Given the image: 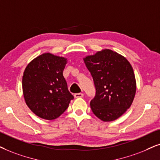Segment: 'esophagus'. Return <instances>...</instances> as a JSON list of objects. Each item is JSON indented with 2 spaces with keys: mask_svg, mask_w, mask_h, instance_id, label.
Masks as SVG:
<instances>
[{
  "mask_svg": "<svg viewBox=\"0 0 160 160\" xmlns=\"http://www.w3.org/2000/svg\"><path fill=\"white\" fill-rule=\"evenodd\" d=\"M83 97V94L82 93H77V94H74V98H80Z\"/></svg>",
  "mask_w": 160,
  "mask_h": 160,
  "instance_id": "34e87169",
  "label": "esophagus"
}]
</instances>
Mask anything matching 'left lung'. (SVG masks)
Here are the masks:
<instances>
[{
	"mask_svg": "<svg viewBox=\"0 0 160 160\" xmlns=\"http://www.w3.org/2000/svg\"><path fill=\"white\" fill-rule=\"evenodd\" d=\"M96 89L90 106L101 120H117L130 108L136 93L134 70L128 60L110 49L83 59Z\"/></svg>",
	"mask_w": 160,
	"mask_h": 160,
	"instance_id": "left-lung-1",
	"label": "left lung"
}]
</instances>
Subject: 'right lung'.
Wrapping results in <instances>:
<instances>
[{
	"mask_svg": "<svg viewBox=\"0 0 160 160\" xmlns=\"http://www.w3.org/2000/svg\"><path fill=\"white\" fill-rule=\"evenodd\" d=\"M66 62V58L45 53L32 60L25 68L22 80L24 99L32 112L40 118H58L74 99L62 74Z\"/></svg>",
	"mask_w": 160,
	"mask_h": 160,
	"instance_id": "add662e5",
	"label": "right lung"
}]
</instances>
